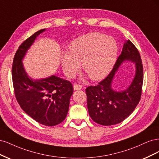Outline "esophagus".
Wrapping results in <instances>:
<instances>
[{"mask_svg":"<svg viewBox=\"0 0 159 159\" xmlns=\"http://www.w3.org/2000/svg\"><path fill=\"white\" fill-rule=\"evenodd\" d=\"M74 90H80L82 89V85L78 84H74L73 85Z\"/></svg>","mask_w":159,"mask_h":159,"instance_id":"obj_1","label":"esophagus"}]
</instances>
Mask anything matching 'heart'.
Returning a JSON list of instances; mask_svg holds the SVG:
<instances>
[{"mask_svg": "<svg viewBox=\"0 0 159 159\" xmlns=\"http://www.w3.org/2000/svg\"><path fill=\"white\" fill-rule=\"evenodd\" d=\"M118 48L115 39L100 32L81 35L70 42L69 53H63L61 63L64 73L72 79L78 73L79 63L93 80H99L110 73L117 59Z\"/></svg>", "mask_w": 159, "mask_h": 159, "instance_id": "1", "label": "heart"}]
</instances>
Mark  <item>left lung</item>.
I'll list each match as a JSON object with an SVG mask.
<instances>
[{"label":"left lung","mask_w":159,"mask_h":159,"mask_svg":"<svg viewBox=\"0 0 159 159\" xmlns=\"http://www.w3.org/2000/svg\"><path fill=\"white\" fill-rule=\"evenodd\" d=\"M129 60L136 63V73L132 84L127 90L115 92L111 83L119 65ZM143 83V67L139 51L129 39L123 46L121 54L117 58L113 69L98 85L86 89L87 107L90 117L97 124L112 125L119 124L135 109L141 100Z\"/></svg>","instance_id":"8db88e82"}]
</instances>
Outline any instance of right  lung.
<instances>
[{
    "mask_svg": "<svg viewBox=\"0 0 159 159\" xmlns=\"http://www.w3.org/2000/svg\"><path fill=\"white\" fill-rule=\"evenodd\" d=\"M42 29L25 39L15 53L12 77L15 97L21 108L39 124L54 126L62 122L68 113L69 100L73 93L70 81L52 75L35 80L25 73L22 59Z\"/></svg>",
    "mask_w": 159,
    "mask_h": 159,
    "instance_id": "add662e5",
    "label": "right lung"
}]
</instances>
